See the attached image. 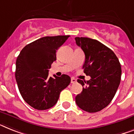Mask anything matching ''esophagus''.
<instances>
[{
  "label": "esophagus",
  "mask_w": 134,
  "mask_h": 134,
  "mask_svg": "<svg viewBox=\"0 0 134 134\" xmlns=\"http://www.w3.org/2000/svg\"><path fill=\"white\" fill-rule=\"evenodd\" d=\"M77 83V79H75V78H72L71 83Z\"/></svg>",
  "instance_id": "1"
}]
</instances>
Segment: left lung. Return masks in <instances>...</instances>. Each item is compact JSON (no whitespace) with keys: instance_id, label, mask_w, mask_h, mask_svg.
I'll list each match as a JSON object with an SVG mask.
<instances>
[{"instance_id":"8db88e82","label":"left lung","mask_w":134,"mask_h":134,"mask_svg":"<svg viewBox=\"0 0 134 134\" xmlns=\"http://www.w3.org/2000/svg\"><path fill=\"white\" fill-rule=\"evenodd\" d=\"M75 41L85 54L83 72L89 81L78 79L84 88L75 97L76 103L90 113L100 111L113 99L121 78V66L116 55L97 40L77 37Z\"/></svg>"}]
</instances>
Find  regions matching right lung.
Segmentation results:
<instances>
[{
  "mask_svg": "<svg viewBox=\"0 0 134 134\" xmlns=\"http://www.w3.org/2000/svg\"><path fill=\"white\" fill-rule=\"evenodd\" d=\"M70 35L46 36L25 46L15 63V79L20 93L32 108L45 110L57 103L60 92L70 84V77L48 76L56 60V52Z\"/></svg>",
  "mask_w": 134,
  "mask_h": 134,
  "instance_id": "add662e5",
  "label": "right lung"
}]
</instances>
